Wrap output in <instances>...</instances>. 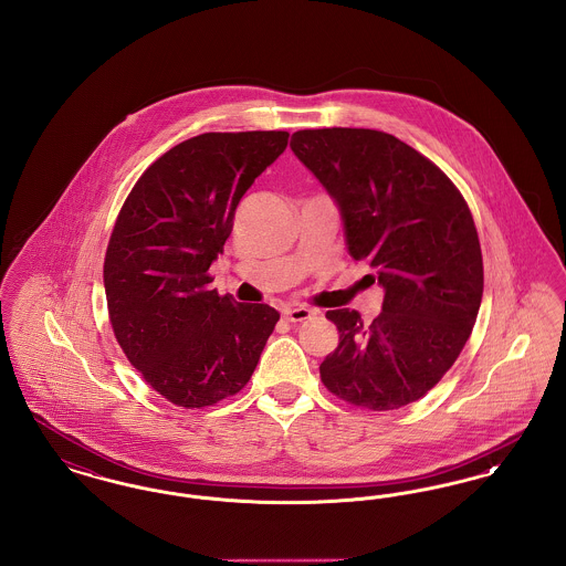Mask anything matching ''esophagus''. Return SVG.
Segmentation results:
<instances>
[{
    "label": "esophagus",
    "instance_id": "34e87169",
    "mask_svg": "<svg viewBox=\"0 0 566 566\" xmlns=\"http://www.w3.org/2000/svg\"><path fill=\"white\" fill-rule=\"evenodd\" d=\"M282 316H284L289 323H303V321H310V318L314 316V312L307 310V307H286V310L282 312Z\"/></svg>",
    "mask_w": 566,
    "mask_h": 566
}]
</instances>
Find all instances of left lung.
Wrapping results in <instances>:
<instances>
[{"mask_svg": "<svg viewBox=\"0 0 566 566\" xmlns=\"http://www.w3.org/2000/svg\"><path fill=\"white\" fill-rule=\"evenodd\" d=\"M291 148L337 203L352 259H367L384 289L371 324L348 307L326 312L339 346L321 365L324 386L374 411L413 403L454 365L480 312L484 263L469 206L395 135L303 129Z\"/></svg>", "mask_w": 566, "mask_h": 566, "instance_id": "left-lung-1", "label": "left lung"}]
</instances>
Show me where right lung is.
<instances>
[{
	"label": "right lung",
	"mask_w": 566,
	"mask_h": 566,
	"mask_svg": "<svg viewBox=\"0 0 566 566\" xmlns=\"http://www.w3.org/2000/svg\"><path fill=\"white\" fill-rule=\"evenodd\" d=\"M289 144L286 132L201 134L135 182L109 238L104 286L116 342L178 407L233 397L256 369L280 314L210 291L243 192Z\"/></svg>",
	"instance_id": "right-lung-1"
}]
</instances>
